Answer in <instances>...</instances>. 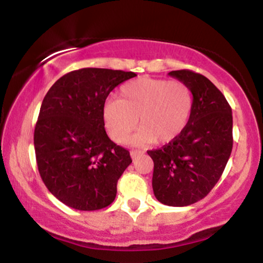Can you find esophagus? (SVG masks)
I'll use <instances>...</instances> for the list:
<instances>
[{
    "label": "esophagus",
    "mask_w": 263,
    "mask_h": 263,
    "mask_svg": "<svg viewBox=\"0 0 263 263\" xmlns=\"http://www.w3.org/2000/svg\"><path fill=\"white\" fill-rule=\"evenodd\" d=\"M129 153H131V157H132V158H136V157H137L138 155H141V151H137V149H132L131 151V152H129Z\"/></svg>",
    "instance_id": "1"
}]
</instances>
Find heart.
Here are the masks:
<instances>
[{"mask_svg": "<svg viewBox=\"0 0 263 263\" xmlns=\"http://www.w3.org/2000/svg\"><path fill=\"white\" fill-rule=\"evenodd\" d=\"M192 91L183 81L140 78L123 84L119 100L102 110L105 127L116 142H123L137 126L134 143H168L182 134L192 112Z\"/></svg>", "mask_w": 263, "mask_h": 263, "instance_id": "heart-1", "label": "heart"}]
</instances>
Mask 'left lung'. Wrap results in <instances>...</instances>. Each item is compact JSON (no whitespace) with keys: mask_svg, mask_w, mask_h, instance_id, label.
<instances>
[{"mask_svg":"<svg viewBox=\"0 0 263 263\" xmlns=\"http://www.w3.org/2000/svg\"><path fill=\"white\" fill-rule=\"evenodd\" d=\"M193 93L182 134L162 148L147 151L153 159L155 197L170 206H186L206 197L224 172L232 151V112L222 92L204 75L173 70Z\"/></svg>","mask_w":263,"mask_h":263,"instance_id":"1","label":"left lung"}]
</instances>
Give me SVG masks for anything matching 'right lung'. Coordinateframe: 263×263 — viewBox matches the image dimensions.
I'll use <instances>...</instances> for the list:
<instances>
[{"mask_svg":"<svg viewBox=\"0 0 263 263\" xmlns=\"http://www.w3.org/2000/svg\"><path fill=\"white\" fill-rule=\"evenodd\" d=\"M135 77L84 68L63 75L44 96L34 128L38 171L48 190L73 209L99 210L116 198L132 159L108 138L102 110L108 93Z\"/></svg>","mask_w":263,"mask_h":263,"instance_id":"right-lung-1","label":"right lung"}]
</instances>
